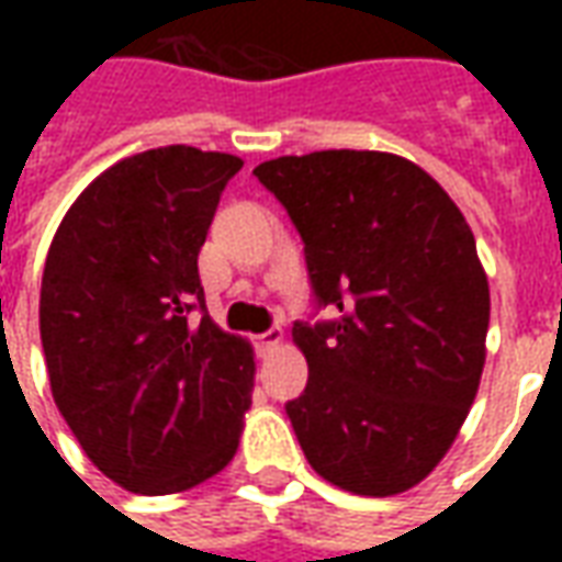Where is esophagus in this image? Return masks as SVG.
I'll return each instance as SVG.
<instances>
[{
	"label": "esophagus",
	"mask_w": 562,
	"mask_h": 562,
	"mask_svg": "<svg viewBox=\"0 0 562 562\" xmlns=\"http://www.w3.org/2000/svg\"><path fill=\"white\" fill-rule=\"evenodd\" d=\"M280 342H282V330L280 328H270V330H265V334H258V337H256L258 355L273 352V349H277Z\"/></svg>",
	"instance_id": "obj_1"
}]
</instances>
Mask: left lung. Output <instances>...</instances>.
Segmentation results:
<instances>
[{"instance_id": "left-lung-1", "label": "left lung", "mask_w": 562, "mask_h": 562, "mask_svg": "<svg viewBox=\"0 0 562 562\" xmlns=\"http://www.w3.org/2000/svg\"><path fill=\"white\" fill-rule=\"evenodd\" d=\"M304 240L318 306L294 322L310 379L285 403L310 467L342 491L391 496L427 479L467 422L491 292L458 204L409 159L322 149L261 161Z\"/></svg>"}]
</instances>
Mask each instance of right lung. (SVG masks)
<instances>
[{
	"mask_svg": "<svg viewBox=\"0 0 562 562\" xmlns=\"http://www.w3.org/2000/svg\"><path fill=\"white\" fill-rule=\"evenodd\" d=\"M240 168L186 144L116 161L71 204L44 261L38 325L54 401L87 458L132 494L207 482L240 442L252 346L207 316L198 277Z\"/></svg>",
	"mask_w": 562,
	"mask_h": 562,
	"instance_id": "1",
	"label": "right lung"
}]
</instances>
